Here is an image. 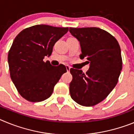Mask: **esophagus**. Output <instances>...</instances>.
I'll return each mask as SVG.
<instances>
[{"label": "esophagus", "instance_id": "34e87169", "mask_svg": "<svg viewBox=\"0 0 134 134\" xmlns=\"http://www.w3.org/2000/svg\"><path fill=\"white\" fill-rule=\"evenodd\" d=\"M66 70H67V72H69L70 70V67L69 66H66Z\"/></svg>", "mask_w": 134, "mask_h": 134}]
</instances>
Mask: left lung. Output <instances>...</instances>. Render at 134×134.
<instances>
[{"mask_svg": "<svg viewBox=\"0 0 134 134\" xmlns=\"http://www.w3.org/2000/svg\"><path fill=\"white\" fill-rule=\"evenodd\" d=\"M69 31L80 41V58H86L90 63L85 74L81 70H70L72 75L70 96L79 105L94 106L107 97L118 83L122 69L120 46L113 35L98 27H70Z\"/></svg>", "mask_w": 134, "mask_h": 134, "instance_id": "1", "label": "left lung"}]
</instances>
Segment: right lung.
<instances>
[{
  "mask_svg": "<svg viewBox=\"0 0 134 134\" xmlns=\"http://www.w3.org/2000/svg\"><path fill=\"white\" fill-rule=\"evenodd\" d=\"M68 31V27L37 25L16 36L9 51L8 62L12 81L25 99L40 102L49 98L67 71L64 65L54 66L43 58L52 54L55 42Z\"/></svg>",
  "mask_w": 134,
  "mask_h": 134,
  "instance_id": "add662e5",
  "label": "right lung"
}]
</instances>
